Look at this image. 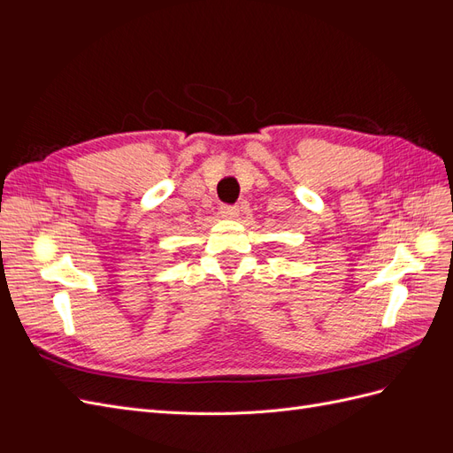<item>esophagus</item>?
Segmentation results:
<instances>
[{
    "instance_id": "obj_1",
    "label": "esophagus",
    "mask_w": 453,
    "mask_h": 453,
    "mask_svg": "<svg viewBox=\"0 0 453 453\" xmlns=\"http://www.w3.org/2000/svg\"><path fill=\"white\" fill-rule=\"evenodd\" d=\"M219 213H221V217H225V219H234V217H238L240 210L236 208V205H221V208H219Z\"/></svg>"
}]
</instances>
